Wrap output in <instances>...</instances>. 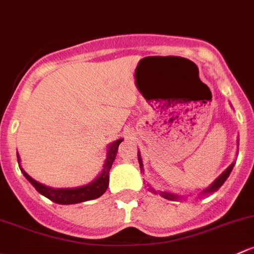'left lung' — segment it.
<instances>
[{"label": "left lung", "instance_id": "left-lung-1", "mask_svg": "<svg viewBox=\"0 0 254 254\" xmlns=\"http://www.w3.org/2000/svg\"><path fill=\"white\" fill-rule=\"evenodd\" d=\"M237 146H239V140H237ZM137 158H138V164H140V169L141 172H143V164H142V158H141V154H140V151L137 152ZM235 165V162L231 163L230 165H229L228 168H226L225 170H224L223 173H221L220 175L218 176L217 179H215L214 181H213L212 184H210L208 188H205L204 190H202L201 192L198 193V196H207V194H210L213 193V192H215L218 190L219 188H220L221 185H223L224 183H225L226 179L229 178V175H230L231 170H233ZM148 190L151 192H153V193H158L161 194L163 198L165 199H170V201H175V199H181L184 198L183 196H180V194H176V193H172V192H168V191H156L153 188H151V185H148ZM186 199V198H185Z\"/></svg>", "mask_w": 254, "mask_h": 254}]
</instances>
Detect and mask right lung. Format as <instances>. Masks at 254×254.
I'll return each mask as SVG.
<instances>
[{"instance_id":"obj_1","label":"right lung","mask_w":254,"mask_h":254,"mask_svg":"<svg viewBox=\"0 0 254 254\" xmlns=\"http://www.w3.org/2000/svg\"><path fill=\"white\" fill-rule=\"evenodd\" d=\"M123 141V138L116 140L114 142H112L111 145L107 146V157L106 161L103 163V169L100 173V175L91 181L90 184L84 186H80V188H66V189H55L50 188V186L44 185V184H40L39 181L34 180L30 175L26 174L24 172L23 168L20 167V157L17 153L18 163H19V168L23 173V175L25 176L26 180L36 189V191L39 193H41L42 196L47 197L52 202L58 204H75V203H81V202L90 201V199L98 198V197L102 196L105 193L107 188L109 185V170H111L112 164H113L114 159H116L117 152H118V147L120 142Z\"/></svg>"}]
</instances>
